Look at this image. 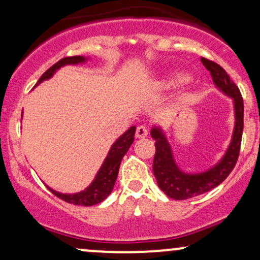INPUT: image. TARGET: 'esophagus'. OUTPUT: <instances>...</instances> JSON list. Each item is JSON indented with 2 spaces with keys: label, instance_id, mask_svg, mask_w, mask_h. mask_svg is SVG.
I'll list each match as a JSON object with an SVG mask.
<instances>
[{
  "label": "esophagus",
  "instance_id": "obj_1",
  "mask_svg": "<svg viewBox=\"0 0 260 260\" xmlns=\"http://www.w3.org/2000/svg\"><path fill=\"white\" fill-rule=\"evenodd\" d=\"M148 136V129L145 126H138L136 129L137 138H145Z\"/></svg>",
  "mask_w": 260,
  "mask_h": 260
}]
</instances>
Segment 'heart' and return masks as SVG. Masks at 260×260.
<instances>
[{
  "label": "heart",
  "instance_id": "obj_1",
  "mask_svg": "<svg viewBox=\"0 0 260 260\" xmlns=\"http://www.w3.org/2000/svg\"><path fill=\"white\" fill-rule=\"evenodd\" d=\"M187 79V77L184 76V74H176V76L172 77L171 79H169L168 82L164 83V86H166V88H170V86H174L177 84V83H181V82H184V80Z\"/></svg>",
  "mask_w": 260,
  "mask_h": 260
}]
</instances>
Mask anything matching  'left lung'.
Instances as JSON below:
<instances>
[{"label": "left lung", "instance_id": "left-lung-1", "mask_svg": "<svg viewBox=\"0 0 260 260\" xmlns=\"http://www.w3.org/2000/svg\"><path fill=\"white\" fill-rule=\"evenodd\" d=\"M202 62L210 72L214 84L223 94L234 99L236 117L235 129L228 151L220 160V162L208 171L194 175L184 174L177 168L172 156L171 148L162 131L156 127L151 129V137L155 139V155L153 161L154 176L160 189L170 198L176 199V201H184V199L201 196L225 181L237 162L241 142H242L244 106L240 89L235 84L234 80L230 78L221 66L204 57H202Z\"/></svg>", "mask_w": 260, "mask_h": 260}]
</instances>
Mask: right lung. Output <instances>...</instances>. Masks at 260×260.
<instances>
[{"label":"right lung","mask_w":260,"mask_h":260,"mask_svg":"<svg viewBox=\"0 0 260 260\" xmlns=\"http://www.w3.org/2000/svg\"><path fill=\"white\" fill-rule=\"evenodd\" d=\"M85 62V58L83 56H72V57H64L56 62L55 64L51 66L49 70L45 72L40 79L38 80L37 85L45 79L51 78L52 74L58 70L59 67L64 64H77ZM134 133H136V127L132 126L127 132H124L122 136L116 140L110 149L109 154H107L105 161H104L103 166H101L99 172H98L96 177L92 181V183L83 192L76 193V194H62V193L50 190L55 194L57 198L62 201L70 203L74 205H83V207H91V205L99 204L103 201H105L110 193L112 192L113 186H115L116 178L118 175V169H120V164L123 159L124 154L127 153L128 149L132 145L134 140Z\"/></svg>","instance_id":"obj_1"}]
</instances>
